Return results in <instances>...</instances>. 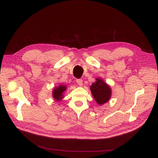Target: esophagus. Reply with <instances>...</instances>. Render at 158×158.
Masks as SVG:
<instances>
[{
    "mask_svg": "<svg viewBox=\"0 0 158 158\" xmlns=\"http://www.w3.org/2000/svg\"><path fill=\"white\" fill-rule=\"evenodd\" d=\"M77 84L79 85V86H82L83 85V80L82 79H77Z\"/></svg>",
    "mask_w": 158,
    "mask_h": 158,
    "instance_id": "esophagus-1",
    "label": "esophagus"
}]
</instances>
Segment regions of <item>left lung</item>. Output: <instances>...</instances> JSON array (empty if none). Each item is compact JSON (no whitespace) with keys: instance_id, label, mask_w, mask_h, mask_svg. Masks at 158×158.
Listing matches in <instances>:
<instances>
[{"instance_id":"1","label":"left lung","mask_w":158,"mask_h":158,"mask_svg":"<svg viewBox=\"0 0 158 158\" xmlns=\"http://www.w3.org/2000/svg\"><path fill=\"white\" fill-rule=\"evenodd\" d=\"M90 89L94 99L98 105H103L110 100L111 96V89L110 86L106 83L102 79L96 78Z\"/></svg>"}]
</instances>
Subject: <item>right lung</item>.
<instances>
[{
  "label": "right lung",
  "mask_w": 158,
  "mask_h": 158,
  "mask_svg": "<svg viewBox=\"0 0 158 158\" xmlns=\"http://www.w3.org/2000/svg\"><path fill=\"white\" fill-rule=\"evenodd\" d=\"M67 89V86L65 85H60L55 86L52 90V97L55 101L60 102L64 97L65 91Z\"/></svg>",
  "instance_id": "1"
}]
</instances>
